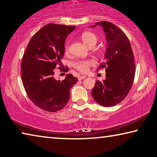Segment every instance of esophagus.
I'll return each instance as SVG.
<instances>
[{
  "label": "esophagus",
  "instance_id": "1",
  "mask_svg": "<svg viewBox=\"0 0 157 157\" xmlns=\"http://www.w3.org/2000/svg\"><path fill=\"white\" fill-rule=\"evenodd\" d=\"M86 78V75H81V76H79L78 77V79H79V80H81V79H84Z\"/></svg>",
  "mask_w": 157,
  "mask_h": 157
}]
</instances>
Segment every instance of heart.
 Masks as SVG:
<instances>
[{
    "instance_id": "b5f03b06",
    "label": "heart",
    "mask_w": 157,
    "mask_h": 157,
    "mask_svg": "<svg viewBox=\"0 0 157 157\" xmlns=\"http://www.w3.org/2000/svg\"><path fill=\"white\" fill-rule=\"evenodd\" d=\"M81 39L84 43L88 46L89 48L91 46H94L97 44L98 37L95 34L91 32H84L82 34ZM68 51V44H66L65 46V52H67ZM94 64L92 60L85 59V60H78L73 63L74 68L77 70L80 71L82 73H85L88 71L89 66Z\"/></svg>"
}]
</instances>
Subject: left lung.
Returning <instances> with one entry per match:
<instances>
[{"label":"left lung","mask_w":157,"mask_h":157,"mask_svg":"<svg viewBox=\"0 0 157 157\" xmlns=\"http://www.w3.org/2000/svg\"><path fill=\"white\" fill-rule=\"evenodd\" d=\"M105 33L107 48L104 62L98 66L105 68L106 79L96 81L91 91L95 102L110 107L122 102L132 88L135 76V63L131 44L120 28L107 21H100Z\"/></svg>","instance_id":"obj_1"}]
</instances>
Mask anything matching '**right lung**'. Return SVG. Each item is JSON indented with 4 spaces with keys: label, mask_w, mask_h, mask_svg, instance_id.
Masks as SVG:
<instances>
[{
    "label": "right lung",
    "mask_w": 157,
    "mask_h": 157,
    "mask_svg": "<svg viewBox=\"0 0 157 157\" xmlns=\"http://www.w3.org/2000/svg\"><path fill=\"white\" fill-rule=\"evenodd\" d=\"M75 29V26L47 24L34 34L26 48L21 79L29 98L41 109L50 112L62 109L68 102L71 89L78 81L71 73L62 81L53 77L64 55L66 37Z\"/></svg>",
    "instance_id": "1"
}]
</instances>
